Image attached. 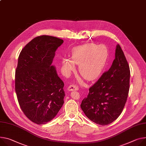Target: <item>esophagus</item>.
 Segmentation results:
<instances>
[{
  "instance_id": "obj_1",
  "label": "esophagus",
  "mask_w": 146,
  "mask_h": 146,
  "mask_svg": "<svg viewBox=\"0 0 146 146\" xmlns=\"http://www.w3.org/2000/svg\"><path fill=\"white\" fill-rule=\"evenodd\" d=\"M68 90L69 91H74V90H78V87L75 84H72L70 85L68 88Z\"/></svg>"
}]
</instances>
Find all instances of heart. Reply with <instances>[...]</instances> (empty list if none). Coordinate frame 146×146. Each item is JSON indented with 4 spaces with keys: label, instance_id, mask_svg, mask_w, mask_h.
I'll list each match as a JSON object with an SVG mask.
<instances>
[{
    "label": "heart",
    "instance_id": "heart-1",
    "mask_svg": "<svg viewBox=\"0 0 146 146\" xmlns=\"http://www.w3.org/2000/svg\"><path fill=\"white\" fill-rule=\"evenodd\" d=\"M108 58L109 50L107 46L88 43L75 48L72 52V60L64 59L63 64L68 72L74 69V63L79 64L80 74L88 80H94L102 74Z\"/></svg>",
    "mask_w": 146,
    "mask_h": 146
}]
</instances>
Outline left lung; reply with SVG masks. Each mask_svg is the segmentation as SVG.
<instances>
[{
	"label": "left lung",
	"instance_id": "1",
	"mask_svg": "<svg viewBox=\"0 0 146 146\" xmlns=\"http://www.w3.org/2000/svg\"><path fill=\"white\" fill-rule=\"evenodd\" d=\"M130 74L127 61L117 44L115 59L111 68L90 87L87 97L80 105L91 121L100 125H107L121 115L129 94Z\"/></svg>",
	"mask_w": 146,
	"mask_h": 146
}]
</instances>
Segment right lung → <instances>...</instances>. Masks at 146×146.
<instances>
[{"label": "right lung", "instance_id": "1", "mask_svg": "<svg viewBox=\"0 0 146 146\" xmlns=\"http://www.w3.org/2000/svg\"><path fill=\"white\" fill-rule=\"evenodd\" d=\"M63 40L38 36L21 50L15 73V91L20 107L31 121L46 124L64 103V83L51 64Z\"/></svg>", "mask_w": 146, "mask_h": 146}]
</instances>
